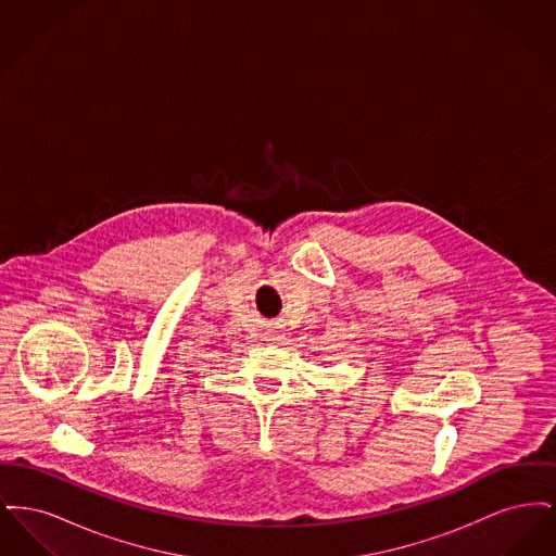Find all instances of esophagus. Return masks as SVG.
<instances>
[{
  "label": "esophagus",
  "instance_id": "34e87169",
  "mask_svg": "<svg viewBox=\"0 0 556 556\" xmlns=\"http://www.w3.org/2000/svg\"><path fill=\"white\" fill-rule=\"evenodd\" d=\"M281 338H283V336H270V338H268V342H273V344H277V342H279V340H281Z\"/></svg>",
  "mask_w": 556,
  "mask_h": 556
}]
</instances>
